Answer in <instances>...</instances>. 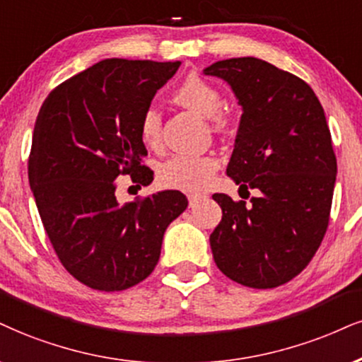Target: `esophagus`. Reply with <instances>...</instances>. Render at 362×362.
I'll use <instances>...</instances> for the list:
<instances>
[{
	"mask_svg": "<svg viewBox=\"0 0 362 362\" xmlns=\"http://www.w3.org/2000/svg\"><path fill=\"white\" fill-rule=\"evenodd\" d=\"M202 198H203V196H202V194H189V196H188V202H189V206H191V208H193V206H194V204H198L199 202H202Z\"/></svg>",
	"mask_w": 362,
	"mask_h": 362,
	"instance_id": "34e87169",
	"label": "esophagus"
}]
</instances>
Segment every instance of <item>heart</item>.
<instances>
[{"mask_svg":"<svg viewBox=\"0 0 362 362\" xmlns=\"http://www.w3.org/2000/svg\"><path fill=\"white\" fill-rule=\"evenodd\" d=\"M174 100L202 117L211 119L213 126L218 129L226 126V115L220 110L223 100L220 90L198 75L191 74L182 80L174 92ZM139 134L142 142L151 149L160 146L163 117L156 107H149L142 114ZM218 168H220V160L211 154H177L160 166L159 182L171 189L199 193L211 185Z\"/></svg>","mask_w":362,"mask_h":362,"instance_id":"obj_1","label":"heart"}]
</instances>
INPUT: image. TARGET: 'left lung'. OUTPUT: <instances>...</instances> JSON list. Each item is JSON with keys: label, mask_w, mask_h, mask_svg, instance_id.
<instances>
[{"label": "left lung", "mask_w": 362, "mask_h": 362, "mask_svg": "<svg viewBox=\"0 0 362 362\" xmlns=\"http://www.w3.org/2000/svg\"><path fill=\"white\" fill-rule=\"evenodd\" d=\"M242 105L226 174L247 202L216 193L220 225L209 235L216 267L252 288L287 284L309 265L329 225L337 160L322 105L302 78L255 57L206 66Z\"/></svg>", "instance_id": "1"}]
</instances>
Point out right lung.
<instances>
[{"instance_id": "1", "label": "right lung", "mask_w": 362, "mask_h": 362, "mask_svg": "<svg viewBox=\"0 0 362 362\" xmlns=\"http://www.w3.org/2000/svg\"><path fill=\"white\" fill-rule=\"evenodd\" d=\"M181 62L107 58L48 93L33 129L28 180L53 250L95 290H126L158 265L164 231L188 206L180 191L120 204L117 177L153 182L142 114Z\"/></svg>"}]
</instances>
